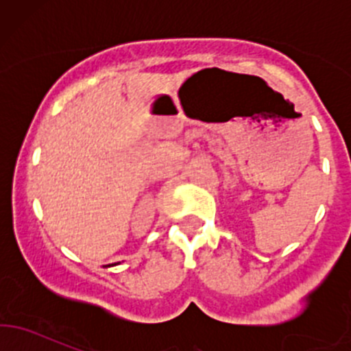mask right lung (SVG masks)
Returning a JSON list of instances; mask_svg holds the SVG:
<instances>
[{"mask_svg": "<svg viewBox=\"0 0 351 351\" xmlns=\"http://www.w3.org/2000/svg\"><path fill=\"white\" fill-rule=\"evenodd\" d=\"M113 265H119V263H112V265H107V267H113Z\"/></svg>", "mask_w": 351, "mask_h": 351, "instance_id": "right-lung-1", "label": "right lung"}]
</instances>
